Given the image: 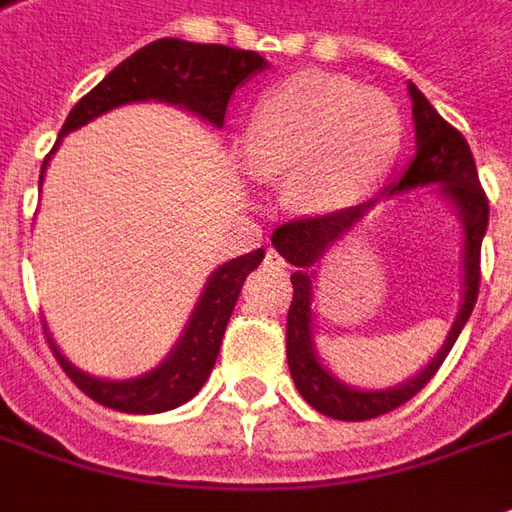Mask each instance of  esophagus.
Segmentation results:
<instances>
[{
	"label": "esophagus",
	"mask_w": 512,
	"mask_h": 512,
	"mask_svg": "<svg viewBox=\"0 0 512 512\" xmlns=\"http://www.w3.org/2000/svg\"><path fill=\"white\" fill-rule=\"evenodd\" d=\"M263 263H266V269L271 271H285V257L277 252V249H266V257H263Z\"/></svg>",
	"instance_id": "esophagus-1"
}]
</instances>
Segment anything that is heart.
<instances>
[{
  "mask_svg": "<svg viewBox=\"0 0 512 512\" xmlns=\"http://www.w3.org/2000/svg\"><path fill=\"white\" fill-rule=\"evenodd\" d=\"M401 142L389 97L358 83L297 72L260 97L246 128V162L260 179H285L305 212L356 204L387 173Z\"/></svg>",
  "mask_w": 512,
  "mask_h": 512,
  "instance_id": "heart-1",
  "label": "heart"
}]
</instances>
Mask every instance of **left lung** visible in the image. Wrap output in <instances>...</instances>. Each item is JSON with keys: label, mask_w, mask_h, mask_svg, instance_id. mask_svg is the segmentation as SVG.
<instances>
[{"label": "left lung", "mask_w": 512, "mask_h": 512, "mask_svg": "<svg viewBox=\"0 0 512 512\" xmlns=\"http://www.w3.org/2000/svg\"><path fill=\"white\" fill-rule=\"evenodd\" d=\"M409 97H412V117H415V139L417 154L412 165L406 168L401 182H395L387 190V198L403 190H415L426 184H443L446 193L462 215L465 227V294H462V308L454 325L448 330L446 344L440 353L431 358L429 367L395 389H381V392H358V389L344 387L333 375L319 364L314 353V330H311V266L322 257L330 243L347 229L356 224L364 212L373 207L375 201L347 207V210L328 212V215H311V218H294L274 229L271 243L280 255L297 266L291 274L294 297L288 308V322H285V353H288V370L300 389V395L314 406L316 412L333 417V420H370V417L387 415L406 401H412L420 389L429 384L440 364L446 361L448 350L454 347L460 330L465 328L468 316L474 311L476 294H479V255H482V238L488 229V196L476 176V162L468 142L451 123H446L426 97L417 92V86L409 83Z\"/></svg>", "instance_id": "8db88e82"}]
</instances>
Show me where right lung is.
I'll list each match as a JSON object with an SVG mask.
<instances>
[{
	"label": "right lung",
	"mask_w": 512,
	"mask_h": 512,
	"mask_svg": "<svg viewBox=\"0 0 512 512\" xmlns=\"http://www.w3.org/2000/svg\"><path fill=\"white\" fill-rule=\"evenodd\" d=\"M260 69H266V61L252 50H232L224 44H193L182 38H159L134 52L131 58H125L120 66H114L89 95H83L75 103V109L69 111L61 128V137L109 109L137 100H165L173 106H184L221 128L232 92ZM260 260H263V249H255L212 271L210 283L187 322L182 342L176 344V350L156 370L142 378H131V381L92 378L75 370L58 353L50 336L47 342L58 364L64 367V373L72 378V384L86 392L92 401L128 415H156L176 409L190 401L210 378L243 280L249 271L257 269Z\"/></svg>",
	"instance_id": "right-lung-1"
}]
</instances>
